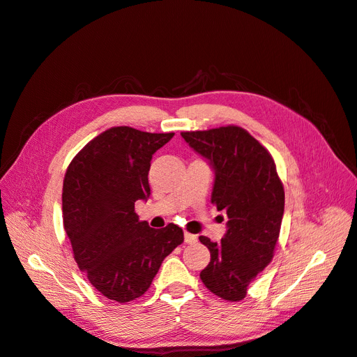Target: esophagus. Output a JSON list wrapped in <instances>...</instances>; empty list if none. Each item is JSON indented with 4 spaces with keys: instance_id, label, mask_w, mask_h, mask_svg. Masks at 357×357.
<instances>
[{
    "instance_id": "34e87169",
    "label": "esophagus",
    "mask_w": 357,
    "mask_h": 357,
    "mask_svg": "<svg viewBox=\"0 0 357 357\" xmlns=\"http://www.w3.org/2000/svg\"><path fill=\"white\" fill-rule=\"evenodd\" d=\"M197 236L195 234H190V233H185V242L188 243V245H194V243H197Z\"/></svg>"
}]
</instances>
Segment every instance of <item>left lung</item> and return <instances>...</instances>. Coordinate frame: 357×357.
Returning a JSON list of instances; mask_svg holds the SVG:
<instances>
[{"mask_svg":"<svg viewBox=\"0 0 357 357\" xmlns=\"http://www.w3.org/2000/svg\"><path fill=\"white\" fill-rule=\"evenodd\" d=\"M215 171L211 202L228 218L219 243L199 236L210 263L199 273L208 290L229 302L242 301L248 285L272 261L281 231L285 194L275 160L238 126L181 132Z\"/></svg>","mask_w":357,"mask_h":357,"instance_id":"obj_1","label":"left lung"}]
</instances>
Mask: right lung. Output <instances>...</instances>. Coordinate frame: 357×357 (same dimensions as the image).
Masks as SVG:
<instances>
[{"label":"right lung","mask_w":357,"mask_h":357,"mask_svg":"<svg viewBox=\"0 0 357 357\" xmlns=\"http://www.w3.org/2000/svg\"><path fill=\"white\" fill-rule=\"evenodd\" d=\"M172 137L111 128L86 144L66 171L63 222L75 261L111 301L141 297L165 257L183 243L180 227L150 228L135 213V202L150 197L151 158Z\"/></svg>","instance_id":"add662e5"}]
</instances>
